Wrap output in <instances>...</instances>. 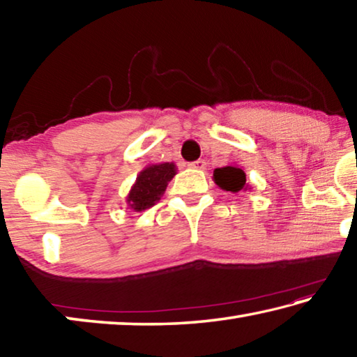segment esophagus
Here are the masks:
<instances>
[{
    "label": "esophagus",
    "mask_w": 357,
    "mask_h": 357,
    "mask_svg": "<svg viewBox=\"0 0 357 357\" xmlns=\"http://www.w3.org/2000/svg\"><path fill=\"white\" fill-rule=\"evenodd\" d=\"M189 167L190 168H197V170H204V168H206V162L202 160V159H198L195 162H190Z\"/></svg>",
    "instance_id": "34e87169"
}]
</instances>
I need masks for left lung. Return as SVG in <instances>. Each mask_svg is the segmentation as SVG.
<instances>
[{
  "label": "left lung",
  "instance_id": "left-lung-1",
  "mask_svg": "<svg viewBox=\"0 0 357 357\" xmlns=\"http://www.w3.org/2000/svg\"><path fill=\"white\" fill-rule=\"evenodd\" d=\"M214 181L215 184L220 187V189L238 193L241 190H245V173L243 168L227 165L222 168H215L214 170Z\"/></svg>",
  "mask_w": 357,
  "mask_h": 357
}]
</instances>
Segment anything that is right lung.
Returning a JSON list of instances; mask_svg holds the SVG:
<instances>
[{
	"label": "right lung",
	"mask_w": 357,
	"mask_h": 357,
	"mask_svg": "<svg viewBox=\"0 0 357 357\" xmlns=\"http://www.w3.org/2000/svg\"><path fill=\"white\" fill-rule=\"evenodd\" d=\"M174 174H176V165L173 162L148 165L140 172L135 184L132 185L128 195V206L137 213L154 206L155 202H159L164 195Z\"/></svg>",
	"instance_id": "obj_1"
}]
</instances>
